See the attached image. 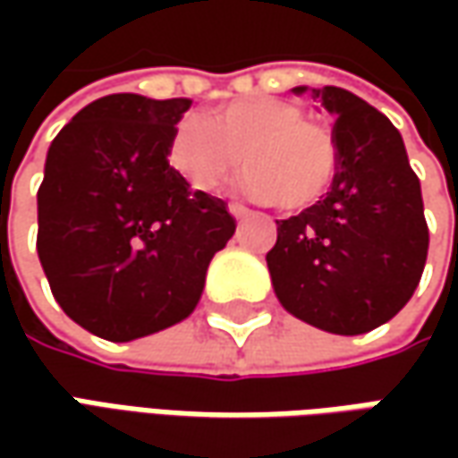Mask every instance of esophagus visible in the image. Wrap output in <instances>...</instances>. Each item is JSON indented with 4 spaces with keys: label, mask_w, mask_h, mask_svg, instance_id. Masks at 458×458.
I'll list each match as a JSON object with an SVG mask.
<instances>
[{
    "label": "esophagus",
    "mask_w": 458,
    "mask_h": 458,
    "mask_svg": "<svg viewBox=\"0 0 458 458\" xmlns=\"http://www.w3.org/2000/svg\"><path fill=\"white\" fill-rule=\"evenodd\" d=\"M229 214L239 221L250 219V216H252V211H250L247 206H239V203H229Z\"/></svg>",
    "instance_id": "34e87169"
}]
</instances>
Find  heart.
Listing matches in <instances>:
<instances>
[{"mask_svg": "<svg viewBox=\"0 0 458 458\" xmlns=\"http://www.w3.org/2000/svg\"><path fill=\"white\" fill-rule=\"evenodd\" d=\"M250 167L242 191L283 208L316 203L334 178L336 148L321 124L280 98L247 97L211 116H185L170 140V163L201 193H214L237 170Z\"/></svg>", "mask_w": 458, "mask_h": 458, "instance_id": "heart-1", "label": "heart"}]
</instances>
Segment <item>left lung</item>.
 Returning <instances> with one entry per match:
<instances>
[{
  "mask_svg": "<svg viewBox=\"0 0 458 458\" xmlns=\"http://www.w3.org/2000/svg\"><path fill=\"white\" fill-rule=\"evenodd\" d=\"M334 116L331 191L277 221L267 270L283 308L328 334L357 336L411 301L428 255L420 181L395 124L339 86L308 89Z\"/></svg>",
  "mask_w": 458,
  "mask_h": 458,
  "instance_id": "1",
  "label": "left lung"
}]
</instances>
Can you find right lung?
I'll return each mask as SVG.
<instances>
[{
  "instance_id": "1",
  "label": "right lung",
  "mask_w": 458,
  "mask_h": 458,
  "mask_svg": "<svg viewBox=\"0 0 458 458\" xmlns=\"http://www.w3.org/2000/svg\"><path fill=\"white\" fill-rule=\"evenodd\" d=\"M188 98L109 94L50 142L38 191V255L68 318L132 342L193 313L211 257L237 224L170 167Z\"/></svg>"
}]
</instances>
